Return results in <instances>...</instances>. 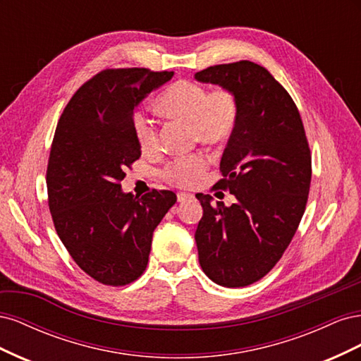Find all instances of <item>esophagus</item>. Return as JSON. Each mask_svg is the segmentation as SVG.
<instances>
[{
    "mask_svg": "<svg viewBox=\"0 0 361 361\" xmlns=\"http://www.w3.org/2000/svg\"><path fill=\"white\" fill-rule=\"evenodd\" d=\"M192 199V194H188V192H178V202L179 203H183L187 200H191Z\"/></svg>",
    "mask_w": 361,
    "mask_h": 361,
    "instance_id": "34e87169",
    "label": "esophagus"
}]
</instances>
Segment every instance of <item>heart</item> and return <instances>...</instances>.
I'll list each match as a JSON object with an SVG mask.
<instances>
[{"label":"heart","instance_id":"obj_1","mask_svg":"<svg viewBox=\"0 0 361 361\" xmlns=\"http://www.w3.org/2000/svg\"><path fill=\"white\" fill-rule=\"evenodd\" d=\"M157 108L170 118H178L191 126L192 141L204 145H223L232 137L239 117L236 96L227 89L209 92L204 85L180 80L169 85L157 99ZM134 135L140 149L152 152L158 145L157 128L143 113L133 120ZM203 154H191L170 162L164 176L179 187H187L206 169Z\"/></svg>","mask_w":361,"mask_h":361}]
</instances>
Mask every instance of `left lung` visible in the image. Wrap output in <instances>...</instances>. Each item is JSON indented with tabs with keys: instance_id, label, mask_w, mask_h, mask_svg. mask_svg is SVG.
<instances>
[{
	"instance_id": "1",
	"label": "left lung",
	"mask_w": 361,
	"mask_h": 361,
	"mask_svg": "<svg viewBox=\"0 0 361 361\" xmlns=\"http://www.w3.org/2000/svg\"><path fill=\"white\" fill-rule=\"evenodd\" d=\"M231 90L239 117L216 183L236 202L195 194L203 216L195 231L199 262L216 285L243 288L260 280L285 253L301 221L312 180V157L298 108L265 68L243 60L194 75Z\"/></svg>"
}]
</instances>
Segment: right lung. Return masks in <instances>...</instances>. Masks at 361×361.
I'll return each mask as SVG.
<instances>
[{
	"label": "right lung",
	"mask_w": 361,
	"mask_h": 361,
	"mask_svg": "<svg viewBox=\"0 0 361 361\" xmlns=\"http://www.w3.org/2000/svg\"><path fill=\"white\" fill-rule=\"evenodd\" d=\"M174 72L106 69L81 85L54 135L48 203L54 226L84 272L123 286L146 269L152 236L176 194L123 192L126 167L141 157L133 128L135 108Z\"/></svg>",
	"instance_id": "right-lung-1"
}]
</instances>
